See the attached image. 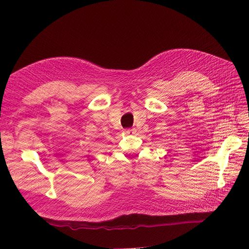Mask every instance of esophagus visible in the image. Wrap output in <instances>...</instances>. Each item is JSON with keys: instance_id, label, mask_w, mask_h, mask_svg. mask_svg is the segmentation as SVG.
I'll use <instances>...</instances> for the list:
<instances>
[{"instance_id": "obj_1", "label": "esophagus", "mask_w": 249, "mask_h": 249, "mask_svg": "<svg viewBox=\"0 0 249 249\" xmlns=\"http://www.w3.org/2000/svg\"><path fill=\"white\" fill-rule=\"evenodd\" d=\"M135 130L134 129H126L125 131H124V133L126 134V135H133V134H135Z\"/></svg>"}]
</instances>
